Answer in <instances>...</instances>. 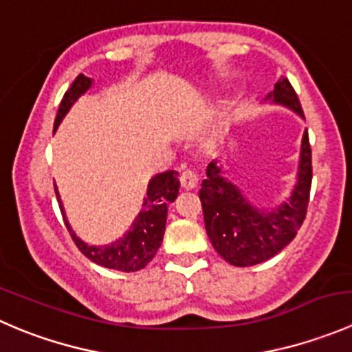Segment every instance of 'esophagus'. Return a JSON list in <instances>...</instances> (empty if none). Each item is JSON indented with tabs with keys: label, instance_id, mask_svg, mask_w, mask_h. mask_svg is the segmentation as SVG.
<instances>
[{
	"label": "esophagus",
	"instance_id": "esophagus-1",
	"mask_svg": "<svg viewBox=\"0 0 352 352\" xmlns=\"http://www.w3.org/2000/svg\"><path fill=\"white\" fill-rule=\"evenodd\" d=\"M197 184V173L194 172V170H184L182 173H180V186L184 187V189H194Z\"/></svg>",
	"mask_w": 352,
	"mask_h": 352
}]
</instances>
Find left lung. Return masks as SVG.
Returning a JSON list of instances; mask_svg holds the SVG:
<instances>
[{"label":"left lung","instance_id":"1","mask_svg":"<svg viewBox=\"0 0 352 352\" xmlns=\"http://www.w3.org/2000/svg\"><path fill=\"white\" fill-rule=\"evenodd\" d=\"M291 108L305 118L294 87L285 77L278 78L274 91L265 98ZM311 148L305 131L299 155L298 182L289 199L272 211L252 206L237 186L223 177L218 160L208 165L206 179L199 189L204 227L211 245L234 267H252L282 251L296 237L306 218L311 189Z\"/></svg>","mask_w":352,"mask_h":352}]
</instances>
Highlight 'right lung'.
Returning <instances> with one entry per match:
<instances>
[{"instance_id": "1", "label": "right lung", "mask_w": 352, "mask_h": 352, "mask_svg": "<svg viewBox=\"0 0 352 352\" xmlns=\"http://www.w3.org/2000/svg\"><path fill=\"white\" fill-rule=\"evenodd\" d=\"M91 85H93V78L85 77L84 74L77 75L74 84L70 85V89L65 93L60 108H58L56 120H54V131L61 124L65 115L70 111L72 104L82 94L87 93L91 89ZM179 172H175V170H168V172L158 173V175L153 177L149 180L144 203H142L138 218L131 225V230L124 237H120L118 241L107 245H89L75 235L70 223H68L67 217H65L56 186H54V192H56V199L58 204H60L61 214H63L65 225H67L75 245H77L78 251L85 258H89L91 261L100 265V267L111 268V270L138 272L142 270L155 258L156 251L162 245L166 225V213H168V203L175 201L177 194H179Z\"/></svg>"}]
</instances>
